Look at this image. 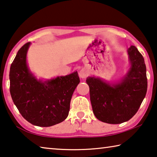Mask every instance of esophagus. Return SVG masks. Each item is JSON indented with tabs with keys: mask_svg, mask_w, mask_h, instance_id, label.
Wrapping results in <instances>:
<instances>
[{
	"mask_svg": "<svg viewBox=\"0 0 157 157\" xmlns=\"http://www.w3.org/2000/svg\"><path fill=\"white\" fill-rule=\"evenodd\" d=\"M88 71L86 70V69H82L81 70L79 71V73H78V75H79V77H80V78H86L87 76H88Z\"/></svg>",
	"mask_w": 157,
	"mask_h": 157,
	"instance_id": "obj_1",
	"label": "esophagus"
}]
</instances>
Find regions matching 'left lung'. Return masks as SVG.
I'll return each mask as SVG.
<instances>
[{
    "instance_id": "obj_1",
    "label": "left lung",
    "mask_w": 157,
    "mask_h": 157,
    "mask_svg": "<svg viewBox=\"0 0 157 157\" xmlns=\"http://www.w3.org/2000/svg\"><path fill=\"white\" fill-rule=\"evenodd\" d=\"M127 51L129 68L122 78L111 83L94 76L86 78L94 114L100 121L108 124L129 120L136 113L147 92L143 56L134 46H131Z\"/></svg>"
}]
</instances>
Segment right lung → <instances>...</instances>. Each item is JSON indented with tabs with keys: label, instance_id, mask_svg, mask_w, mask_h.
<instances>
[{
	"label": "right lung",
	"instance_id": "add662e5",
	"mask_svg": "<svg viewBox=\"0 0 157 157\" xmlns=\"http://www.w3.org/2000/svg\"><path fill=\"white\" fill-rule=\"evenodd\" d=\"M30 44L28 42L20 48L10 67V94L28 122L38 127H51L67 117L71 97L80 79L77 71L38 79L27 63Z\"/></svg>",
	"mask_w": 157,
	"mask_h": 157
}]
</instances>
